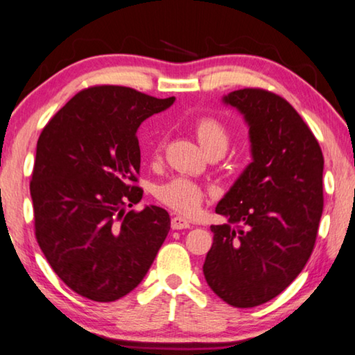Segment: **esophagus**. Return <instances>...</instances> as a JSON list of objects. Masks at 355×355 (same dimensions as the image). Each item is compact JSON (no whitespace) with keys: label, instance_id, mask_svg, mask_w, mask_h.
Segmentation results:
<instances>
[{"label":"esophagus","instance_id":"34e87169","mask_svg":"<svg viewBox=\"0 0 355 355\" xmlns=\"http://www.w3.org/2000/svg\"><path fill=\"white\" fill-rule=\"evenodd\" d=\"M171 227H172V230H183V228L191 227V222L188 219H184L183 216H173Z\"/></svg>","mask_w":355,"mask_h":355}]
</instances>
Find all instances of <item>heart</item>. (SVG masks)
Wrapping results in <instances>:
<instances>
[{
  "label": "heart",
  "instance_id": "1",
  "mask_svg": "<svg viewBox=\"0 0 355 355\" xmlns=\"http://www.w3.org/2000/svg\"><path fill=\"white\" fill-rule=\"evenodd\" d=\"M194 133L205 153L211 150H224L228 146V131L219 120L200 117L194 122ZM158 199L178 213L191 214L202 205L203 191L199 184L188 178H173L158 188Z\"/></svg>",
  "mask_w": 355,
  "mask_h": 355
}]
</instances>
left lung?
Listing matches in <instances>:
<instances>
[{
    "label": "left lung",
    "mask_w": 355,
    "mask_h": 355,
    "mask_svg": "<svg viewBox=\"0 0 355 355\" xmlns=\"http://www.w3.org/2000/svg\"><path fill=\"white\" fill-rule=\"evenodd\" d=\"M222 103L248 125L252 163L216 207L227 222L211 225L203 275L224 302L249 309L279 296L309 261L322 214L324 158L279 95L241 89Z\"/></svg>",
    "instance_id": "left-lung-1"
}]
</instances>
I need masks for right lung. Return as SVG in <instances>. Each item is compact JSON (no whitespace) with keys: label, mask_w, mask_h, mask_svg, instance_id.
<instances>
[{"label":"right lung","mask_w":355,"mask_h":355,"mask_svg":"<svg viewBox=\"0 0 355 355\" xmlns=\"http://www.w3.org/2000/svg\"><path fill=\"white\" fill-rule=\"evenodd\" d=\"M175 97L123 86L76 94L42 131L33 182L35 238L59 279L97 302H112L146 277L171 230L164 208L146 205L133 183L141 167L137 128Z\"/></svg>","instance_id":"add662e5"}]
</instances>
